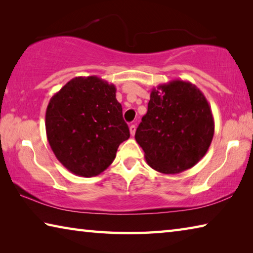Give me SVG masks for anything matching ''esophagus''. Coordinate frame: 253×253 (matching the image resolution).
I'll list each match as a JSON object with an SVG mask.
<instances>
[{
    "instance_id": "1",
    "label": "esophagus",
    "mask_w": 253,
    "mask_h": 253,
    "mask_svg": "<svg viewBox=\"0 0 253 253\" xmlns=\"http://www.w3.org/2000/svg\"><path fill=\"white\" fill-rule=\"evenodd\" d=\"M135 130H136V126H134V124H131V126H130V133H131L132 136L135 134Z\"/></svg>"
}]
</instances>
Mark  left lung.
Listing matches in <instances>:
<instances>
[{
    "instance_id": "8db88e82",
    "label": "left lung",
    "mask_w": 253,
    "mask_h": 253,
    "mask_svg": "<svg viewBox=\"0 0 253 253\" xmlns=\"http://www.w3.org/2000/svg\"><path fill=\"white\" fill-rule=\"evenodd\" d=\"M213 134L214 120L203 93L191 82L173 80L152 88L135 140L152 169L176 174L205 157Z\"/></svg>"
}]
</instances>
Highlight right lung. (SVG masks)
I'll list each match as a JSON object with an SVG mask.
<instances>
[{"label": "right lung", "mask_w": 253, "mask_h": 253, "mask_svg": "<svg viewBox=\"0 0 253 253\" xmlns=\"http://www.w3.org/2000/svg\"><path fill=\"white\" fill-rule=\"evenodd\" d=\"M117 88L104 80L78 77L48 102L45 129L57 160L72 173L91 178L103 172L130 138Z\"/></svg>", "instance_id": "obj_1"}]
</instances>
